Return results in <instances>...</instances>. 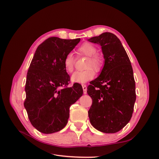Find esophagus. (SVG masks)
Here are the masks:
<instances>
[{
	"label": "esophagus",
	"mask_w": 159,
	"mask_h": 159,
	"mask_svg": "<svg viewBox=\"0 0 159 159\" xmlns=\"http://www.w3.org/2000/svg\"><path fill=\"white\" fill-rule=\"evenodd\" d=\"M82 88H83V90H84V94L87 93V86H86V85L82 84Z\"/></svg>",
	"instance_id": "34e87169"
}]
</instances>
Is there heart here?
Here are the masks:
<instances>
[{
    "label": "heart",
    "instance_id": "heart-1",
    "mask_svg": "<svg viewBox=\"0 0 159 159\" xmlns=\"http://www.w3.org/2000/svg\"><path fill=\"white\" fill-rule=\"evenodd\" d=\"M98 49L94 45L89 42L84 43L78 49V53L80 55H84L88 57V60L86 62L85 68L84 71H78L71 76L72 81L75 83L84 84L92 80L95 76V71H99L102 68L104 64V58L103 56L97 53ZM63 64L65 70L71 73L74 69L75 59L73 54H67L64 57Z\"/></svg>",
    "mask_w": 159,
    "mask_h": 159
}]
</instances>
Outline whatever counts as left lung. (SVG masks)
Wrapping results in <instances>:
<instances>
[{
	"mask_svg": "<svg viewBox=\"0 0 159 159\" xmlns=\"http://www.w3.org/2000/svg\"><path fill=\"white\" fill-rule=\"evenodd\" d=\"M88 41L102 46L105 59L100 75L88 87L92 99L90 123L101 132L117 133L131 120L136 100L131 61L121 41L112 33L104 32Z\"/></svg>",
	"mask_w": 159,
	"mask_h": 159,
	"instance_id": "obj_1",
	"label": "left lung"
}]
</instances>
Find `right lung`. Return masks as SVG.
Masks as SVG:
<instances>
[{"instance_id":"right-lung-1","label":"right lung","mask_w":159,"mask_h":159,"mask_svg":"<svg viewBox=\"0 0 159 159\" xmlns=\"http://www.w3.org/2000/svg\"><path fill=\"white\" fill-rule=\"evenodd\" d=\"M80 41L50 37L38 46L25 85L24 105L34 127L42 133L63 129L70 117V107L83 94L80 84L68 88L70 75L63 61Z\"/></svg>"}]
</instances>
